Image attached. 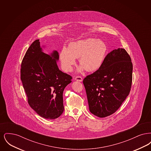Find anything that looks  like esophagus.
<instances>
[{
	"label": "esophagus",
	"mask_w": 151,
	"mask_h": 151,
	"mask_svg": "<svg viewBox=\"0 0 151 151\" xmlns=\"http://www.w3.org/2000/svg\"><path fill=\"white\" fill-rule=\"evenodd\" d=\"M75 80H76V81H80V82L83 81V78H82L81 76H76V77H75Z\"/></svg>",
	"instance_id": "34e87169"
}]
</instances>
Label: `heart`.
I'll return each mask as SVG.
<instances>
[{"mask_svg": "<svg viewBox=\"0 0 151 151\" xmlns=\"http://www.w3.org/2000/svg\"><path fill=\"white\" fill-rule=\"evenodd\" d=\"M107 53L106 44L94 38L79 40L68 45V48L63 47L59 52V59L62 69L70 72L79 58L81 65L78 69L81 72L86 69L89 72L99 70L103 65Z\"/></svg>", "mask_w": 151, "mask_h": 151, "instance_id": "obj_1", "label": "heart"}]
</instances>
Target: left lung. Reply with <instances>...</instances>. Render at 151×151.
<instances>
[{
	"label": "left lung",
	"mask_w": 151,
	"mask_h": 151,
	"mask_svg": "<svg viewBox=\"0 0 151 151\" xmlns=\"http://www.w3.org/2000/svg\"><path fill=\"white\" fill-rule=\"evenodd\" d=\"M132 63L124 49L111 51L100 68L83 80L89 111L104 118L113 114L129 96Z\"/></svg>",
	"instance_id": "left-lung-1"
}]
</instances>
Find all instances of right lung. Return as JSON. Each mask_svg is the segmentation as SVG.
Wrapping results in <instances>:
<instances>
[{
	"label": "right lung",
	"instance_id": "add662e5",
	"mask_svg": "<svg viewBox=\"0 0 151 151\" xmlns=\"http://www.w3.org/2000/svg\"><path fill=\"white\" fill-rule=\"evenodd\" d=\"M58 60L57 51L45 54L40 40H36L27 51L21 65V80L29 105L47 119H56L63 113V93L71 83L72 77L59 70Z\"/></svg>",
	"mask_w": 151,
	"mask_h": 151
}]
</instances>
